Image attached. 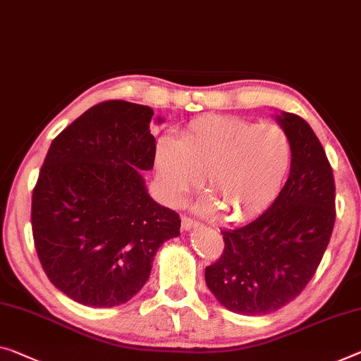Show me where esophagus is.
<instances>
[{
  "instance_id": "34e87169",
  "label": "esophagus",
  "mask_w": 361,
  "mask_h": 361,
  "mask_svg": "<svg viewBox=\"0 0 361 361\" xmlns=\"http://www.w3.org/2000/svg\"><path fill=\"white\" fill-rule=\"evenodd\" d=\"M200 224L197 223V221H193V219H190V218H187V216H184V218H182V229L184 231H192V229H197Z\"/></svg>"
}]
</instances>
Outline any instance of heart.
<instances>
[{"label": "heart", "instance_id": "1", "mask_svg": "<svg viewBox=\"0 0 361 361\" xmlns=\"http://www.w3.org/2000/svg\"><path fill=\"white\" fill-rule=\"evenodd\" d=\"M290 135L274 123L234 116L192 121L179 140L164 137L154 153V174L171 204L184 202L203 182L209 193L197 202L204 216L229 213L235 223L262 214L289 176Z\"/></svg>", "mask_w": 361, "mask_h": 361}]
</instances>
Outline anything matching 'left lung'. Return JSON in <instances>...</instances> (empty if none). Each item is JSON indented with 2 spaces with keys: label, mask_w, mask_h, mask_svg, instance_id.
I'll return each mask as SVG.
<instances>
[{
  "label": "left lung",
  "mask_w": 361,
  "mask_h": 361,
  "mask_svg": "<svg viewBox=\"0 0 361 361\" xmlns=\"http://www.w3.org/2000/svg\"><path fill=\"white\" fill-rule=\"evenodd\" d=\"M290 135L289 179L266 212L223 229L224 252L204 269V281L224 308L247 316L277 312L308 284L328 248L336 221L331 164L307 121L277 113Z\"/></svg>",
  "instance_id": "obj_1"
}]
</instances>
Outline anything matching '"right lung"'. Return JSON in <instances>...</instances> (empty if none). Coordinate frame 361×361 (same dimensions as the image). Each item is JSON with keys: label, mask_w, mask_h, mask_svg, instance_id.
Segmentation results:
<instances>
[{"label": "right lung", "mask_w": 361, "mask_h": 361, "mask_svg": "<svg viewBox=\"0 0 361 361\" xmlns=\"http://www.w3.org/2000/svg\"><path fill=\"white\" fill-rule=\"evenodd\" d=\"M153 114L121 99L87 109L51 142L33 188L40 263L54 287L85 307L129 302L158 248L180 235L179 214L149 197L142 174L157 153Z\"/></svg>", "instance_id": "right-lung-1"}]
</instances>
